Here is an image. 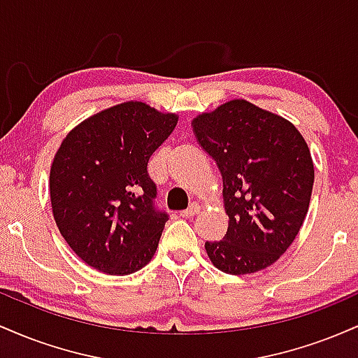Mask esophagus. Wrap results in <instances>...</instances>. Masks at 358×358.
<instances>
[{"label":"esophagus","instance_id":"obj_1","mask_svg":"<svg viewBox=\"0 0 358 358\" xmlns=\"http://www.w3.org/2000/svg\"><path fill=\"white\" fill-rule=\"evenodd\" d=\"M200 208H202V207H200L199 203H192L190 207L187 208V210H183V212H182V217H187V219H190V217L196 215V213L200 212Z\"/></svg>","mask_w":358,"mask_h":358}]
</instances>
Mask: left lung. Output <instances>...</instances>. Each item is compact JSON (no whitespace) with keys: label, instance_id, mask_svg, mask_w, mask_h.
I'll use <instances>...</instances> for the list:
<instances>
[{"label":"left lung","instance_id":"obj_1","mask_svg":"<svg viewBox=\"0 0 358 358\" xmlns=\"http://www.w3.org/2000/svg\"><path fill=\"white\" fill-rule=\"evenodd\" d=\"M192 127L219 166L229 217L224 239L205 242L208 259L234 276L269 268L310 208L315 168L305 138L293 122L245 99L199 114Z\"/></svg>","mask_w":358,"mask_h":358}]
</instances>
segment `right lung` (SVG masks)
<instances>
[{
  "instance_id": "1",
  "label": "right lung",
  "mask_w": 358,
  "mask_h": 358,
  "mask_svg": "<svg viewBox=\"0 0 358 358\" xmlns=\"http://www.w3.org/2000/svg\"><path fill=\"white\" fill-rule=\"evenodd\" d=\"M178 114L126 101L92 114L62 139L50 166L53 219L90 268L126 276L145 268L168 220L156 212L148 162Z\"/></svg>"
}]
</instances>
